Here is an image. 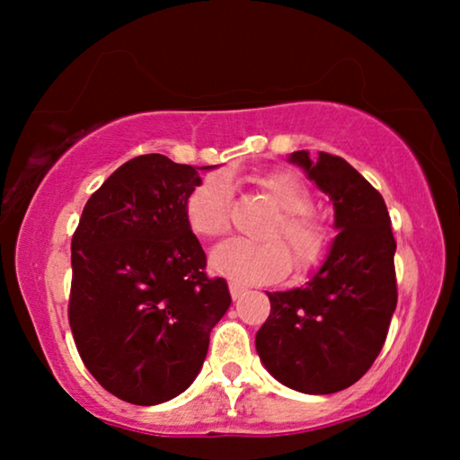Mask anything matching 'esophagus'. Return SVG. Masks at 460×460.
<instances>
[{
  "label": "esophagus",
  "instance_id": "1",
  "mask_svg": "<svg viewBox=\"0 0 460 460\" xmlns=\"http://www.w3.org/2000/svg\"><path fill=\"white\" fill-rule=\"evenodd\" d=\"M229 292L233 296V300H237L239 296L245 292V286L241 284V282H237V279H229Z\"/></svg>",
  "mask_w": 460,
  "mask_h": 460
}]
</instances>
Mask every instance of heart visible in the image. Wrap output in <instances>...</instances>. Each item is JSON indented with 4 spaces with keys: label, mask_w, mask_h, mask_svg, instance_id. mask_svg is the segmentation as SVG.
<instances>
[{
    "label": "heart",
    "mask_w": 460,
    "mask_h": 460,
    "mask_svg": "<svg viewBox=\"0 0 460 460\" xmlns=\"http://www.w3.org/2000/svg\"><path fill=\"white\" fill-rule=\"evenodd\" d=\"M282 213L271 225L268 241H249L233 237L217 245L211 263L221 274L247 279V282H274L286 276L294 263L298 270L316 268L329 252L332 235L324 223L310 215V194L298 178L284 170L266 172L255 178ZM233 192L227 176L211 174L199 182L186 199L184 211L189 227L200 237L213 239L227 233L231 223ZM291 245L289 250L281 241Z\"/></svg>",
    "instance_id": "b5f03b06"
}]
</instances>
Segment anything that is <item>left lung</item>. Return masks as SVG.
<instances>
[{
	"mask_svg": "<svg viewBox=\"0 0 460 460\" xmlns=\"http://www.w3.org/2000/svg\"><path fill=\"white\" fill-rule=\"evenodd\" d=\"M290 162L331 197L339 235L306 286L268 292L255 349L279 384L324 395L359 381L384 347L398 305L395 239L384 197L347 160L300 150Z\"/></svg>",
	"mask_w": 460,
	"mask_h": 460,
	"instance_id": "1",
	"label": "left lung"
}]
</instances>
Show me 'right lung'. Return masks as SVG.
Wrapping results in <instances>:
<instances>
[{"mask_svg":"<svg viewBox=\"0 0 460 460\" xmlns=\"http://www.w3.org/2000/svg\"><path fill=\"white\" fill-rule=\"evenodd\" d=\"M162 154L126 162L91 194L71 243L68 321L84 367L109 394L155 406L182 394L231 305L186 221L199 170Z\"/></svg>","mask_w":460,"mask_h":460,"instance_id":"right-lung-1","label":"right lung"}]
</instances>
